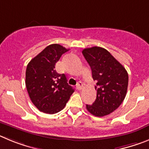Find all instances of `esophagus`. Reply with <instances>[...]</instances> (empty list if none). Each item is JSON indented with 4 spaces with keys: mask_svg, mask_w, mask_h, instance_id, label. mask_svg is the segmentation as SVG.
<instances>
[{
    "mask_svg": "<svg viewBox=\"0 0 149 149\" xmlns=\"http://www.w3.org/2000/svg\"><path fill=\"white\" fill-rule=\"evenodd\" d=\"M82 88H83V83L81 82V81H79L77 85H76V88H77L79 91H80V90L82 89Z\"/></svg>",
    "mask_w": 149,
    "mask_h": 149,
    "instance_id": "1",
    "label": "esophagus"
}]
</instances>
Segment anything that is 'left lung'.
Instances as JSON below:
<instances>
[{
	"label": "left lung",
	"mask_w": 149,
	"mask_h": 149,
	"mask_svg": "<svg viewBox=\"0 0 149 149\" xmlns=\"http://www.w3.org/2000/svg\"><path fill=\"white\" fill-rule=\"evenodd\" d=\"M82 54L96 81V99L87 110L96 116H106L120 107L126 96L128 75L126 70L107 49L93 47L82 50Z\"/></svg>",
	"instance_id": "1"
}]
</instances>
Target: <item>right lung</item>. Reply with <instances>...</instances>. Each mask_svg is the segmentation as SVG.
Masks as SVG:
<instances>
[{
    "mask_svg": "<svg viewBox=\"0 0 149 149\" xmlns=\"http://www.w3.org/2000/svg\"><path fill=\"white\" fill-rule=\"evenodd\" d=\"M58 44L47 47L33 58L26 70V87L32 102L40 111L53 114L65 108L74 89L64 73L56 71V63L68 51Z\"/></svg>",
    "mask_w": 149,
    "mask_h": 149,
    "instance_id": "1",
    "label": "right lung"
}]
</instances>
